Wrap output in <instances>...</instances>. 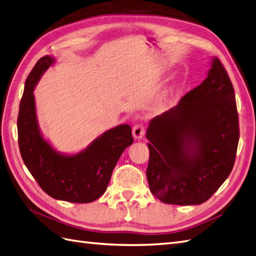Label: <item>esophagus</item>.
Instances as JSON below:
<instances>
[{"label": "esophagus", "mask_w": 256, "mask_h": 256, "mask_svg": "<svg viewBox=\"0 0 256 256\" xmlns=\"http://www.w3.org/2000/svg\"><path fill=\"white\" fill-rule=\"evenodd\" d=\"M144 132H146V129L141 124H134V128H132V136H134V138L136 139V140L142 139V136H144Z\"/></svg>", "instance_id": "esophagus-1"}]
</instances>
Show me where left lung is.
Wrapping results in <instances>:
<instances>
[{"mask_svg": "<svg viewBox=\"0 0 256 256\" xmlns=\"http://www.w3.org/2000/svg\"><path fill=\"white\" fill-rule=\"evenodd\" d=\"M150 190L160 201L198 205L232 172L239 118L232 81L217 58L208 77L146 129Z\"/></svg>", "mask_w": 256, "mask_h": 256, "instance_id": "obj_1", "label": "left lung"}]
</instances>
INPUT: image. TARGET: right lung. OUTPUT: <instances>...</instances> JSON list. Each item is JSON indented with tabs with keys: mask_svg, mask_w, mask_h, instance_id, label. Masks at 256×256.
Masks as SVG:
<instances>
[{
	"mask_svg": "<svg viewBox=\"0 0 256 256\" xmlns=\"http://www.w3.org/2000/svg\"><path fill=\"white\" fill-rule=\"evenodd\" d=\"M54 63L52 56H43L24 82L17 120L20 154L28 170L46 194L60 201L90 203L106 191L120 155L132 144V127L124 124L112 128L77 154L56 151L41 134L34 94L42 74Z\"/></svg>",
	"mask_w": 256,
	"mask_h": 256,
	"instance_id": "obj_1",
	"label": "right lung"
}]
</instances>
